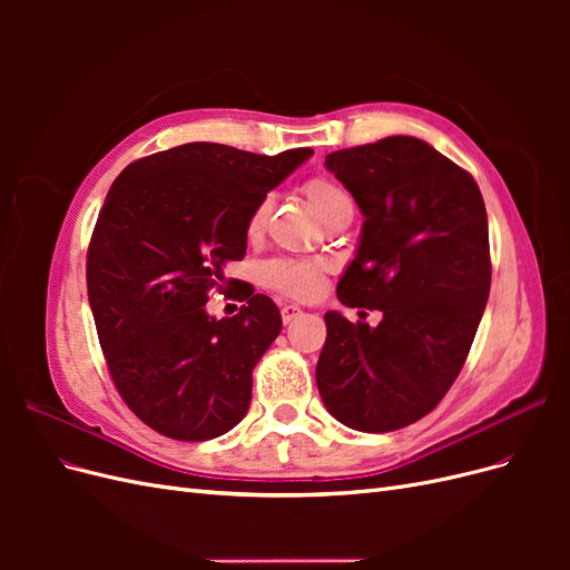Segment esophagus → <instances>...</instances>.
<instances>
[{
	"instance_id": "1",
	"label": "esophagus",
	"mask_w": 570,
	"mask_h": 570,
	"mask_svg": "<svg viewBox=\"0 0 570 570\" xmlns=\"http://www.w3.org/2000/svg\"><path fill=\"white\" fill-rule=\"evenodd\" d=\"M281 316H283V323H292L297 316H302V308L295 306V304H285L281 308Z\"/></svg>"
}]
</instances>
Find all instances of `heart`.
<instances>
[{
	"mask_svg": "<svg viewBox=\"0 0 570 570\" xmlns=\"http://www.w3.org/2000/svg\"><path fill=\"white\" fill-rule=\"evenodd\" d=\"M304 193L323 220L331 218L333 214H337L342 209H350L352 206L350 195L344 193L337 183L327 180V178H312L304 185ZM268 212H271V197L258 199V204L254 206L249 218H247V235L249 237L262 235ZM262 275H264L266 285L281 289V292H285V295L297 297V299H312L323 289V266L314 264V262L275 258V262L264 264Z\"/></svg>",
	"mask_w": 570,
	"mask_h": 570,
	"instance_id": "b5f03b06",
	"label": "heart"
}]
</instances>
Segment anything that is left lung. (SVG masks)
I'll return each mask as SVG.
<instances>
[{"instance_id": "left-lung-1", "label": "left lung", "mask_w": 570, "mask_h": 570, "mask_svg": "<svg viewBox=\"0 0 570 570\" xmlns=\"http://www.w3.org/2000/svg\"><path fill=\"white\" fill-rule=\"evenodd\" d=\"M325 168L364 214L337 299L383 321L327 312L316 385L340 423L390 433L433 411L469 356L492 278L485 202L471 174L409 135L333 151Z\"/></svg>"}]
</instances>
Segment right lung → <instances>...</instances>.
Returning <instances> with one entry per match:
<instances>
[{"label":"right lung","mask_w":570,"mask_h":570,"mask_svg":"<svg viewBox=\"0 0 570 570\" xmlns=\"http://www.w3.org/2000/svg\"><path fill=\"white\" fill-rule=\"evenodd\" d=\"M312 154L187 142L114 180L88 249V297L118 394L157 433L204 442L245 419L281 312L254 289L230 318L206 302L223 266L245 256L258 199Z\"/></svg>","instance_id":"1"}]
</instances>
